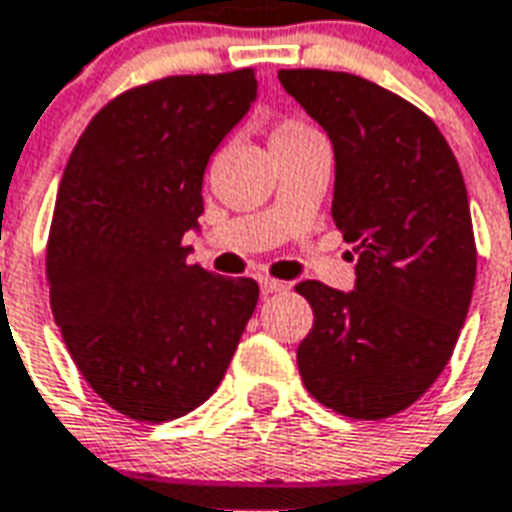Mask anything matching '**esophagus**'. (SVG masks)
Listing matches in <instances>:
<instances>
[{
	"label": "esophagus",
	"mask_w": 512,
	"mask_h": 512,
	"mask_svg": "<svg viewBox=\"0 0 512 512\" xmlns=\"http://www.w3.org/2000/svg\"><path fill=\"white\" fill-rule=\"evenodd\" d=\"M260 290H263V295L282 293V290H287V285L279 279H271V276H260Z\"/></svg>",
	"instance_id": "esophagus-1"
}]
</instances>
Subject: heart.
Listing matches in <instances>:
<instances>
[{"mask_svg": "<svg viewBox=\"0 0 512 512\" xmlns=\"http://www.w3.org/2000/svg\"><path fill=\"white\" fill-rule=\"evenodd\" d=\"M312 127L306 124V121L301 119H285L279 121L274 127V132H271V143H276V140H290V138H304V135H312Z\"/></svg>", "mask_w": 512, "mask_h": 512, "instance_id": "b5f03b06", "label": "heart"}]
</instances>
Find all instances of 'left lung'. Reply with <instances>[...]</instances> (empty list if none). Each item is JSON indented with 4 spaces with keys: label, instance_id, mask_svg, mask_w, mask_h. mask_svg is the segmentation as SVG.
Returning <instances> with one entry per match:
<instances>
[{
    "label": "left lung",
    "instance_id": "left-lung-1",
    "mask_svg": "<svg viewBox=\"0 0 512 512\" xmlns=\"http://www.w3.org/2000/svg\"><path fill=\"white\" fill-rule=\"evenodd\" d=\"M333 143L331 217L358 255L355 290L306 279L314 325L298 344L306 391L328 410L382 420L448 366L475 287L464 176L437 124L350 73L279 70Z\"/></svg>",
    "mask_w": 512,
    "mask_h": 512
}]
</instances>
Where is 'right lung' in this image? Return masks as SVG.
Listing matches in <instances>:
<instances>
[{
	"mask_svg": "<svg viewBox=\"0 0 512 512\" xmlns=\"http://www.w3.org/2000/svg\"><path fill=\"white\" fill-rule=\"evenodd\" d=\"M257 97L255 70L170 75L102 108L56 195L45 274L78 372L113 410L162 423L217 391L255 279L189 266L203 173Z\"/></svg>",
	"mask_w": 512,
	"mask_h": 512,
	"instance_id": "obj_1",
	"label": "right lung"
}]
</instances>
